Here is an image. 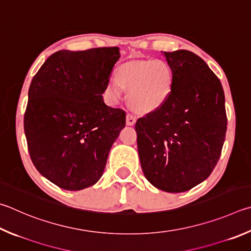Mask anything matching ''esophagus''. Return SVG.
Here are the masks:
<instances>
[{"label": "esophagus", "instance_id": "1", "mask_svg": "<svg viewBox=\"0 0 251 251\" xmlns=\"http://www.w3.org/2000/svg\"><path fill=\"white\" fill-rule=\"evenodd\" d=\"M135 123H136V116H134L133 114H127L126 124L127 125H134Z\"/></svg>", "mask_w": 251, "mask_h": 251}]
</instances>
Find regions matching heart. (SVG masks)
<instances>
[{
  "instance_id": "1",
  "label": "heart",
  "mask_w": 251,
  "mask_h": 251,
  "mask_svg": "<svg viewBox=\"0 0 251 251\" xmlns=\"http://www.w3.org/2000/svg\"><path fill=\"white\" fill-rule=\"evenodd\" d=\"M173 84L175 75L167 61H133L122 66L117 75L108 79L106 94L116 102L125 88L129 90V102L136 110L151 112L166 103Z\"/></svg>"
}]
</instances>
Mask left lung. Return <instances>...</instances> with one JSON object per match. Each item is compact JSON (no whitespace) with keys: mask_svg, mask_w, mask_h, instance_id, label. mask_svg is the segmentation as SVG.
Masks as SVG:
<instances>
[{"mask_svg":"<svg viewBox=\"0 0 251 251\" xmlns=\"http://www.w3.org/2000/svg\"><path fill=\"white\" fill-rule=\"evenodd\" d=\"M162 54L175 75L172 92L163 105L138 118L135 129L146 179L159 190L180 193L207 179L220 159L227 129L225 95L198 54Z\"/></svg>","mask_w":251,"mask_h":251,"instance_id":"obj_1","label":"left lung"}]
</instances>
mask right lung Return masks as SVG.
<instances>
[{"mask_svg":"<svg viewBox=\"0 0 251 251\" xmlns=\"http://www.w3.org/2000/svg\"><path fill=\"white\" fill-rule=\"evenodd\" d=\"M118 47L52 53L31 80L24 131L36 169L53 184L78 191L97 183L126 113L105 92Z\"/></svg>","mask_w":251,"mask_h":251,"instance_id":"1","label":"right lung"}]
</instances>
